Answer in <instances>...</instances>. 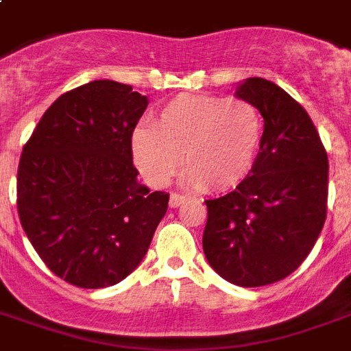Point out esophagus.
<instances>
[{
  "mask_svg": "<svg viewBox=\"0 0 351 351\" xmlns=\"http://www.w3.org/2000/svg\"><path fill=\"white\" fill-rule=\"evenodd\" d=\"M187 197H184V195H178V193H173L169 197V206L171 208H178V206H182V204L186 202Z\"/></svg>",
  "mask_w": 351,
  "mask_h": 351,
  "instance_id": "34e87169",
  "label": "esophagus"
}]
</instances>
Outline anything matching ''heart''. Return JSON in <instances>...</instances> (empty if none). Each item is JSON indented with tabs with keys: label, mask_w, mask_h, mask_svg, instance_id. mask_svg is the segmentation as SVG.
Instances as JSON below:
<instances>
[{
	"label": "heart",
	"mask_w": 351,
	"mask_h": 351,
	"mask_svg": "<svg viewBox=\"0 0 351 351\" xmlns=\"http://www.w3.org/2000/svg\"><path fill=\"white\" fill-rule=\"evenodd\" d=\"M261 143L262 117L251 101L182 95L160 109L154 127L132 131L131 153L151 186H165L184 164L189 186L228 191L250 175Z\"/></svg>",
	"instance_id": "obj_1"
}]
</instances>
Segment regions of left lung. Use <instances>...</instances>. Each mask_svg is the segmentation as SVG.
I'll list each match as a JSON object with an SVG mask.
<instances>
[{
  "label": "left lung",
  "mask_w": 351,
  "mask_h": 351,
  "mask_svg": "<svg viewBox=\"0 0 351 351\" xmlns=\"http://www.w3.org/2000/svg\"><path fill=\"white\" fill-rule=\"evenodd\" d=\"M234 95L264 118L255 165L237 189L206 200L204 253L228 282L256 288L304 262L326 220L328 154L310 114L284 89L247 78Z\"/></svg>",
  "instance_id": "obj_1"
}]
</instances>
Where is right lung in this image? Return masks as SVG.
Listing matches in <instances>:
<instances>
[{"instance_id":"obj_1","label":"right lung","mask_w":351,"mask_h":351,"mask_svg":"<svg viewBox=\"0 0 351 351\" xmlns=\"http://www.w3.org/2000/svg\"><path fill=\"white\" fill-rule=\"evenodd\" d=\"M149 100L112 80L62 95L25 143L18 213L36 253L73 286H114L136 269L169 195L138 184L131 134Z\"/></svg>"}]
</instances>
